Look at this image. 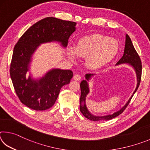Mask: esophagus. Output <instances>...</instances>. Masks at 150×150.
<instances>
[{
  "instance_id": "1",
  "label": "esophagus",
  "mask_w": 150,
  "mask_h": 150,
  "mask_svg": "<svg viewBox=\"0 0 150 150\" xmlns=\"http://www.w3.org/2000/svg\"><path fill=\"white\" fill-rule=\"evenodd\" d=\"M82 79V76L79 74H75L73 77V79L75 81H80Z\"/></svg>"
}]
</instances>
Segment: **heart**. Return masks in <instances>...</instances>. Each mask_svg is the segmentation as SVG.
<instances>
[{
  "label": "heart",
  "mask_w": 150,
  "mask_h": 150,
  "mask_svg": "<svg viewBox=\"0 0 150 150\" xmlns=\"http://www.w3.org/2000/svg\"><path fill=\"white\" fill-rule=\"evenodd\" d=\"M119 51V43L115 39L103 35H92L81 38L75 47L67 48V54L72 61L77 55L86 58V64L91 69H97L110 62Z\"/></svg>",
  "instance_id": "1"
}]
</instances>
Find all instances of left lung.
Listing matches in <instances>:
<instances>
[{"label": "left lung", "mask_w": 150, "mask_h": 150, "mask_svg": "<svg viewBox=\"0 0 150 150\" xmlns=\"http://www.w3.org/2000/svg\"><path fill=\"white\" fill-rule=\"evenodd\" d=\"M123 63H126V64L130 65L134 68V71H135L136 77H137V86L135 91H134L131 97L129 98L128 102L126 103L122 108H120V110L117 112H115L112 115H108L106 116H95L91 114L86 106L85 100L87 95L89 93V88H88V81L91 79L92 76L95 74H91V73H87L85 75V80H83L80 83V87H81V97H80V111L84 115L85 117L93 121H103V120H111L114 118L116 117L118 115H120L121 113L123 112V111L125 110V108L130 103V100L132 98L134 93L136 92L139 87V83H140L141 81V77H142V62L138 54V53L134 48V45L132 44V42L131 41L130 38L129 37L128 34L126 35V44H125V47H124V55L122 57L121 59L118 61L116 63V65L123 64Z\"/></svg>", "instance_id": "1"}]
</instances>
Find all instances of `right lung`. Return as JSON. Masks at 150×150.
<instances>
[{"label":"right lung","mask_w":150,"mask_h":150,"mask_svg":"<svg viewBox=\"0 0 150 150\" xmlns=\"http://www.w3.org/2000/svg\"><path fill=\"white\" fill-rule=\"evenodd\" d=\"M77 23L54 17L40 20L28 29L15 45L10 75L15 92L24 105L35 110H44L54 105L63 85L73 77L71 70L52 69L38 79L26 77L32 55L44 43L57 42L66 47Z\"/></svg>","instance_id":"right-lung-1"}]
</instances>
